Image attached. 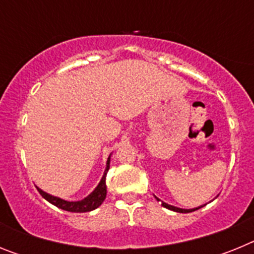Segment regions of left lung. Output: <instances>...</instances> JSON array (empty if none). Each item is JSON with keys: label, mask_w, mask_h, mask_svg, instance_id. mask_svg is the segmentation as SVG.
Instances as JSON below:
<instances>
[{"label": "left lung", "mask_w": 254, "mask_h": 254, "mask_svg": "<svg viewBox=\"0 0 254 254\" xmlns=\"http://www.w3.org/2000/svg\"><path fill=\"white\" fill-rule=\"evenodd\" d=\"M155 198L158 199V201H160V199H159L156 196H155ZM161 206H163V207H165V208H168V210L174 211V212H182V214H188V212H192V211H196V210H198V208L203 207V206H205V205L198 206V207H194V208H181V207H176V206L168 205V203H165V202H161Z\"/></svg>", "instance_id": "left-lung-1"}]
</instances>
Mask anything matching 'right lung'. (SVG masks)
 Returning a JSON list of instances; mask_svg holds the SVG:
<instances>
[{"instance_id":"right-lung-1","label":"right lung","mask_w":254,"mask_h":254,"mask_svg":"<svg viewBox=\"0 0 254 254\" xmlns=\"http://www.w3.org/2000/svg\"><path fill=\"white\" fill-rule=\"evenodd\" d=\"M111 156L107 160V165H105L104 174H103L102 179H100L99 185L96 186L95 190L91 192L90 194H87L85 198L80 199V201H66L64 198H60L57 196H53V194H49L47 192H44L43 190H40L39 187L38 190L39 193L42 194L43 198H46L49 203L57 206L58 208L64 211H69V212H89V211H93L95 208L99 207L103 203V201L107 197V183H105V176H107V172L109 169V164H111Z\"/></svg>"}]
</instances>
